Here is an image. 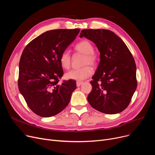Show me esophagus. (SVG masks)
Wrapping results in <instances>:
<instances>
[{
	"label": "esophagus",
	"mask_w": 155,
	"mask_h": 155,
	"mask_svg": "<svg viewBox=\"0 0 155 155\" xmlns=\"http://www.w3.org/2000/svg\"><path fill=\"white\" fill-rule=\"evenodd\" d=\"M83 83H84L83 82H80V81H77V82H76V85H77V87H80Z\"/></svg>",
	"instance_id": "1"
}]
</instances>
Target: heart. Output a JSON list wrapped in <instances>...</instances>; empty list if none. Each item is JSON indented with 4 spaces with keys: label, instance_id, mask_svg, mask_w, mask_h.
Wrapping results in <instances>:
<instances>
[{
    "label": "heart",
    "instance_id": "b5f03b06",
    "mask_svg": "<svg viewBox=\"0 0 155 155\" xmlns=\"http://www.w3.org/2000/svg\"><path fill=\"white\" fill-rule=\"evenodd\" d=\"M74 49L77 52L84 54L82 65L84 66L80 68L68 71L65 74V77L67 79L78 81L83 80L91 75L92 69L89 64L92 67H95L97 63L98 58L94 52V48L93 45L88 40L84 39L81 41L75 46ZM60 63L63 68H70L71 63V57L68 51H64L61 53L60 56Z\"/></svg>",
    "mask_w": 155,
    "mask_h": 155
}]
</instances>
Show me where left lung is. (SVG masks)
Here are the masks:
<instances>
[{"instance_id":"obj_1","label":"left lung","mask_w":155,"mask_h":155,"mask_svg":"<svg viewBox=\"0 0 155 155\" xmlns=\"http://www.w3.org/2000/svg\"><path fill=\"white\" fill-rule=\"evenodd\" d=\"M80 38L93 41L101 61L91 82L87 100L95 109L114 114L127 107L137 87L136 66L128 48L114 32L107 29H83Z\"/></svg>"}]
</instances>
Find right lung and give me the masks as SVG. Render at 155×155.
I'll return each mask as SVG.
<instances>
[{
	"label": "right lung",
	"mask_w": 155,
	"mask_h": 155,
	"mask_svg": "<svg viewBox=\"0 0 155 155\" xmlns=\"http://www.w3.org/2000/svg\"><path fill=\"white\" fill-rule=\"evenodd\" d=\"M79 32L80 29L48 31L24 49L19 64L18 87L29 109L38 116H55L70 102L76 82L69 80L59 83L63 75L60 56Z\"/></svg>",
	"instance_id": "right-lung-1"
}]
</instances>
